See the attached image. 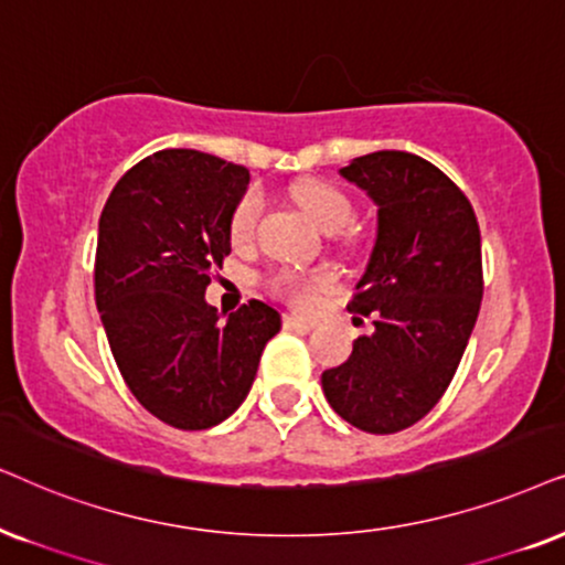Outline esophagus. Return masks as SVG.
<instances>
[{
  "label": "esophagus",
  "mask_w": 565,
  "mask_h": 565,
  "mask_svg": "<svg viewBox=\"0 0 565 565\" xmlns=\"http://www.w3.org/2000/svg\"><path fill=\"white\" fill-rule=\"evenodd\" d=\"M284 328H289V331L307 333V331H312V328H316V320L302 318V316H287V318H284Z\"/></svg>",
  "instance_id": "obj_1"
}]
</instances>
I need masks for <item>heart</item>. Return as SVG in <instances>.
I'll list each match as a JSON object with an SVG mask.
<instances>
[{"label":"heart","mask_w":565,"mask_h":565,"mask_svg":"<svg viewBox=\"0 0 565 565\" xmlns=\"http://www.w3.org/2000/svg\"><path fill=\"white\" fill-rule=\"evenodd\" d=\"M295 198L310 221L320 226L323 232H339L352 221L354 205L344 190H339L331 182L323 180H307L297 184ZM260 195L258 192H247L239 200L237 211L232 216V237L234 242L249 239L255 230V221L260 216ZM331 287V274H316V276H284L281 289L295 299V302H310L312 295Z\"/></svg>","instance_id":"heart-1"}]
</instances>
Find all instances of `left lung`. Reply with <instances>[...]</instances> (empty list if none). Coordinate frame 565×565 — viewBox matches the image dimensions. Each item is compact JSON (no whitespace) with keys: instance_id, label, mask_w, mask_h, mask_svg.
Returning <instances> with one entry per match:
<instances>
[{"instance_id":"8db88e82","label":"left lung","mask_w":565,"mask_h":565,"mask_svg":"<svg viewBox=\"0 0 565 565\" xmlns=\"http://www.w3.org/2000/svg\"><path fill=\"white\" fill-rule=\"evenodd\" d=\"M339 174L377 209L375 242L349 310L373 316L320 383L341 419L388 435L425 417L459 367L482 302L480 226L463 192L406 151H375Z\"/></svg>"}]
</instances>
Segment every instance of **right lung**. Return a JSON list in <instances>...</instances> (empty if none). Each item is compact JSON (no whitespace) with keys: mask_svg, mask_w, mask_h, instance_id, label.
I'll return each instance as SVG.
<instances>
[{"mask_svg":"<svg viewBox=\"0 0 565 565\" xmlns=\"http://www.w3.org/2000/svg\"><path fill=\"white\" fill-rule=\"evenodd\" d=\"M247 184L245 167L167 148L127 171L98 218L96 307L111 354L132 396L180 430L237 412L281 331V312L260 299L230 318L205 302Z\"/></svg>","mask_w":565,"mask_h":565,"instance_id":"1","label":"right lung"}]
</instances>
